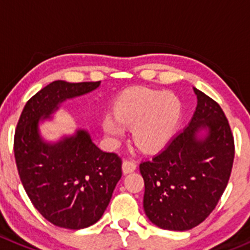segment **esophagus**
<instances>
[{"mask_svg": "<svg viewBox=\"0 0 250 250\" xmlns=\"http://www.w3.org/2000/svg\"><path fill=\"white\" fill-rule=\"evenodd\" d=\"M137 169V164L132 160H125L122 164V170L125 174H130Z\"/></svg>", "mask_w": 250, "mask_h": 250, "instance_id": "esophagus-1", "label": "esophagus"}]
</instances>
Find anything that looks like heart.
Segmentation results:
<instances>
[{"label": "heart", "mask_w": 250, "mask_h": 250, "mask_svg": "<svg viewBox=\"0 0 250 250\" xmlns=\"http://www.w3.org/2000/svg\"><path fill=\"white\" fill-rule=\"evenodd\" d=\"M183 113V102L174 92L136 87L118 97L114 116H106L102 128L112 139L123 136V127L132 128L134 146L144 153H155L174 138Z\"/></svg>", "instance_id": "obj_1"}]
</instances>
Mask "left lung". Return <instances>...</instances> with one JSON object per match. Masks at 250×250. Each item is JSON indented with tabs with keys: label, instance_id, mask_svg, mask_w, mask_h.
<instances>
[{
	"label": "left lung",
	"instance_id": "left-lung-1",
	"mask_svg": "<svg viewBox=\"0 0 250 250\" xmlns=\"http://www.w3.org/2000/svg\"><path fill=\"white\" fill-rule=\"evenodd\" d=\"M197 107L188 127L157 157L139 165L143 207L153 225L188 230L214 209L229 180L234 141L220 104L193 87Z\"/></svg>",
	"mask_w": 250,
	"mask_h": 250
}]
</instances>
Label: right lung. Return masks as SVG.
<instances>
[{
  "label": "right lung",
  "mask_w": 250,
  "mask_h": 250,
  "mask_svg": "<svg viewBox=\"0 0 250 250\" xmlns=\"http://www.w3.org/2000/svg\"><path fill=\"white\" fill-rule=\"evenodd\" d=\"M96 83L53 81L25 104L15 134V158L21 181L37 211L54 226L83 229L106 211L122 176V160L102 151L90 132L78 128L58 141H46L41 123L67 100L92 92Z\"/></svg>",
  "instance_id": "add662e5"
}]
</instances>
